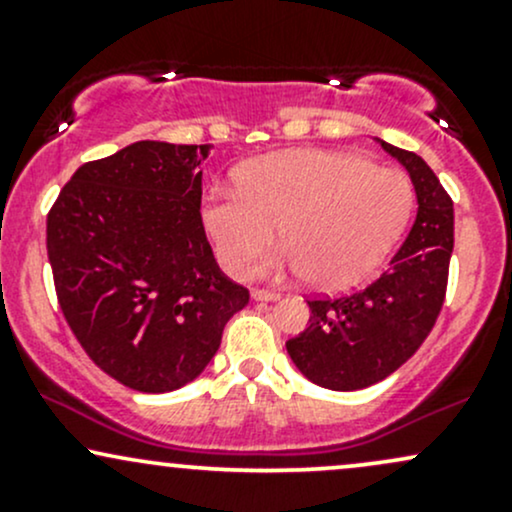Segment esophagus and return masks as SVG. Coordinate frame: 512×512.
<instances>
[{"label":"esophagus","instance_id":"1","mask_svg":"<svg viewBox=\"0 0 512 512\" xmlns=\"http://www.w3.org/2000/svg\"><path fill=\"white\" fill-rule=\"evenodd\" d=\"M252 298H255V301H279V293L276 291H267V289H255L252 291Z\"/></svg>","mask_w":512,"mask_h":512}]
</instances>
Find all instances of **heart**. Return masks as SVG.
<instances>
[{"label":"heart","instance_id":"b5f03b06","mask_svg":"<svg viewBox=\"0 0 512 512\" xmlns=\"http://www.w3.org/2000/svg\"><path fill=\"white\" fill-rule=\"evenodd\" d=\"M236 185L238 192H207L199 207L223 269L248 274L279 228L286 250L264 269L303 274L320 291L368 279L414 209V187L402 170L346 151L291 149L255 158L240 166Z\"/></svg>","mask_w":512,"mask_h":512}]
</instances>
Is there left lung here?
<instances>
[{
  "mask_svg": "<svg viewBox=\"0 0 512 512\" xmlns=\"http://www.w3.org/2000/svg\"><path fill=\"white\" fill-rule=\"evenodd\" d=\"M380 144L414 182V226L387 272L366 289L342 298H310V325L286 342L291 361L310 383L337 392L380 383L407 363L436 325L448 289L452 199L424 158Z\"/></svg>",
  "mask_w": 512,
  "mask_h": 512,
  "instance_id": "1",
  "label": "left lung"
}]
</instances>
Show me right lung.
<instances>
[{
  "label": "right lung",
  "mask_w": 512,
  "mask_h": 512,
  "mask_svg": "<svg viewBox=\"0 0 512 512\" xmlns=\"http://www.w3.org/2000/svg\"><path fill=\"white\" fill-rule=\"evenodd\" d=\"M211 144L134 142L84 163L48 214L57 301L91 361L139 392L192 383L250 301L199 219Z\"/></svg>",
  "instance_id": "add662e5"
}]
</instances>
